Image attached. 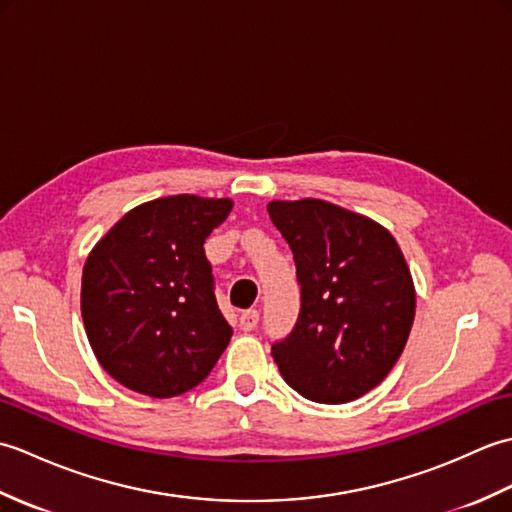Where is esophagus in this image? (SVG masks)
<instances>
[{
  "label": "esophagus",
  "instance_id": "obj_1",
  "mask_svg": "<svg viewBox=\"0 0 512 512\" xmlns=\"http://www.w3.org/2000/svg\"><path fill=\"white\" fill-rule=\"evenodd\" d=\"M257 321H259V312L257 310H244L242 314H239V328H242L244 332H250L257 328Z\"/></svg>",
  "mask_w": 512,
  "mask_h": 512
}]
</instances>
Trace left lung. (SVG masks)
<instances>
[{"instance_id":"obj_1","label":"left lung","mask_w":512,"mask_h":512,"mask_svg":"<svg viewBox=\"0 0 512 512\" xmlns=\"http://www.w3.org/2000/svg\"><path fill=\"white\" fill-rule=\"evenodd\" d=\"M268 213L301 284L295 330L273 345L281 376L314 402L361 398L396 365L416 317L405 255L385 226L339 204L273 200Z\"/></svg>"}]
</instances>
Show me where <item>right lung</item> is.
Instances as JSON below:
<instances>
[{
  "instance_id": "1",
  "label": "right lung",
  "mask_w": 512,
  "mask_h": 512,
  "mask_svg": "<svg viewBox=\"0 0 512 512\" xmlns=\"http://www.w3.org/2000/svg\"><path fill=\"white\" fill-rule=\"evenodd\" d=\"M233 209L228 198L167 195L125 213L90 250L81 317L96 361L151 398L200 385L231 341L217 308L204 239Z\"/></svg>"
}]
</instances>
